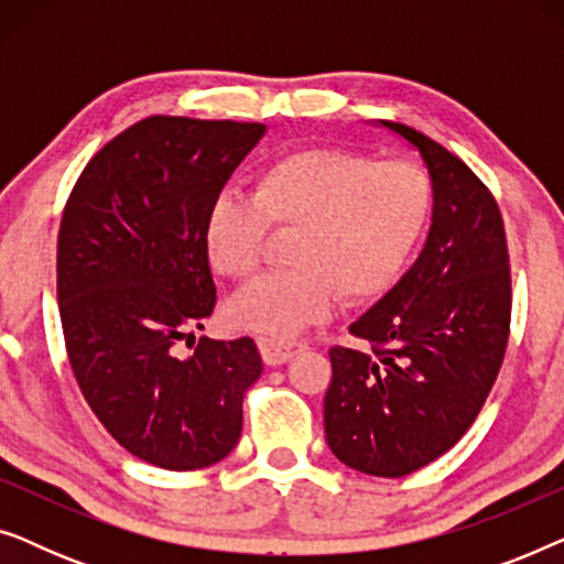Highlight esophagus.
<instances>
[{"label": "esophagus", "instance_id": "1", "mask_svg": "<svg viewBox=\"0 0 564 564\" xmlns=\"http://www.w3.org/2000/svg\"><path fill=\"white\" fill-rule=\"evenodd\" d=\"M300 349H303V344H297V341H282V338H264V336L259 338L261 359H264L269 367L284 365V361L295 357Z\"/></svg>", "mask_w": 564, "mask_h": 564}]
</instances>
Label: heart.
<instances>
[{"label": "heart", "mask_w": 564, "mask_h": 564, "mask_svg": "<svg viewBox=\"0 0 564 564\" xmlns=\"http://www.w3.org/2000/svg\"><path fill=\"white\" fill-rule=\"evenodd\" d=\"M434 180L413 161L349 149L282 153L253 176L251 197L223 195L205 218V249L223 276L246 282L269 236L295 234L288 272L269 274L228 305L236 328L288 338L334 315L341 295L375 303L395 288L426 236Z\"/></svg>", "instance_id": "obj_1"}]
</instances>
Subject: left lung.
<instances>
[{
  "mask_svg": "<svg viewBox=\"0 0 564 564\" xmlns=\"http://www.w3.org/2000/svg\"><path fill=\"white\" fill-rule=\"evenodd\" d=\"M421 151L434 223L421 257L354 321L365 346H330L323 423L346 467L403 477L449 452L488 400L511 330V264L492 192L419 130L384 122Z\"/></svg>",
  "mask_w": 564,
  "mask_h": 564,
  "instance_id": "obj_1",
  "label": "left lung"
}]
</instances>
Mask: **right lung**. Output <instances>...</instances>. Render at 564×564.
<instances>
[{"label": "right lung", "instance_id": "1", "mask_svg": "<svg viewBox=\"0 0 564 564\" xmlns=\"http://www.w3.org/2000/svg\"><path fill=\"white\" fill-rule=\"evenodd\" d=\"M261 122L151 115L105 143L58 228V313L68 365L122 449L164 469L234 452L261 375L253 338L176 344L215 311L205 218Z\"/></svg>", "mask_w": 564, "mask_h": 564}]
</instances>
